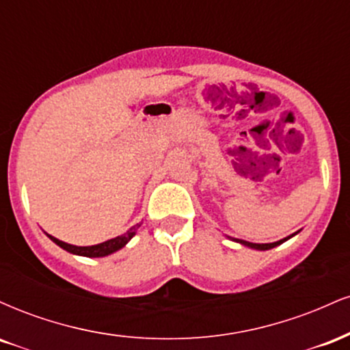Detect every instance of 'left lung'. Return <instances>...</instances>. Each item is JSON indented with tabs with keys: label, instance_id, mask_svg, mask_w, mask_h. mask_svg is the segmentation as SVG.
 <instances>
[{
	"label": "left lung",
	"instance_id": "obj_1",
	"mask_svg": "<svg viewBox=\"0 0 350 350\" xmlns=\"http://www.w3.org/2000/svg\"><path fill=\"white\" fill-rule=\"evenodd\" d=\"M293 235H296V234H293ZM293 235L286 237V239H283V240H278V242H273V243H252V242H247V240H239V239H232V240H235V242H239V243L245 245V247L255 248V250H270V248H273V247H278L280 243L286 242V240H288V239H291Z\"/></svg>",
	"mask_w": 350,
	"mask_h": 350
}]
</instances>
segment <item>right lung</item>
<instances>
[{
    "label": "right lung",
    "mask_w": 350,
    "mask_h": 350,
    "mask_svg": "<svg viewBox=\"0 0 350 350\" xmlns=\"http://www.w3.org/2000/svg\"><path fill=\"white\" fill-rule=\"evenodd\" d=\"M139 226H142V224H136V226L131 227L130 230L124 232L123 235L115 237V239L107 240V242H103V243L92 245V247H77V245H70V243L62 242V240L55 239V237H52L49 234H47V237H49L52 242L57 243L60 248H64V250L74 253V255H82V256H90V258H97V256H107V255H110V253H115L116 250H120V248H123L124 245H126L131 239H133V235L136 234V230H138Z\"/></svg>",
    "instance_id": "1"
}]
</instances>
